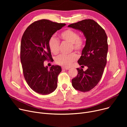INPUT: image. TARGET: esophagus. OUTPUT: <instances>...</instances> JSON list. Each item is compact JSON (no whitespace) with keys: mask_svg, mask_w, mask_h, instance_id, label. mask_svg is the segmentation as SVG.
Instances as JSON below:
<instances>
[{"mask_svg":"<svg viewBox=\"0 0 127 127\" xmlns=\"http://www.w3.org/2000/svg\"><path fill=\"white\" fill-rule=\"evenodd\" d=\"M62 69L63 70H68V69H69V67H62Z\"/></svg>","mask_w":127,"mask_h":127,"instance_id":"esophagus-1","label":"esophagus"}]
</instances>
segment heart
Listing matches in <instances>:
<instances>
[{"label":"heart","instance_id":"heart-1","mask_svg":"<svg viewBox=\"0 0 127 127\" xmlns=\"http://www.w3.org/2000/svg\"><path fill=\"white\" fill-rule=\"evenodd\" d=\"M61 38L64 41L71 43L72 49L77 51L82 50L84 46V39L83 36L79 35L76 31L71 29H67L61 33ZM49 48L53 54H57L59 51L60 42L55 36H51L48 41ZM78 57L74 53L69 55H60L55 58L56 63L60 65L68 67L75 61Z\"/></svg>","mask_w":127,"mask_h":127}]
</instances>
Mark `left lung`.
<instances>
[{
  "label": "left lung",
  "instance_id": "1",
  "mask_svg": "<svg viewBox=\"0 0 127 127\" xmlns=\"http://www.w3.org/2000/svg\"><path fill=\"white\" fill-rule=\"evenodd\" d=\"M83 32L86 38L84 47L78 63L85 71L77 68L78 75L72 79V86L82 92L91 91L100 80L106 64L108 50V38L105 31L94 20H82L68 25Z\"/></svg>",
  "mask_w": 127,
  "mask_h": 127
}]
</instances>
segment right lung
I'll list each match as a JSON object with an SVG mask.
<instances>
[{
  "instance_id": "add662e5",
  "label": "right lung",
  "mask_w": 127,
  "mask_h": 127,
  "mask_svg": "<svg viewBox=\"0 0 127 127\" xmlns=\"http://www.w3.org/2000/svg\"><path fill=\"white\" fill-rule=\"evenodd\" d=\"M65 24L41 19L29 25L23 35L21 44V61L24 78L29 87L39 94L47 95L57 88L61 66L45 67L44 62L52 60L48 41Z\"/></svg>"
}]
</instances>
